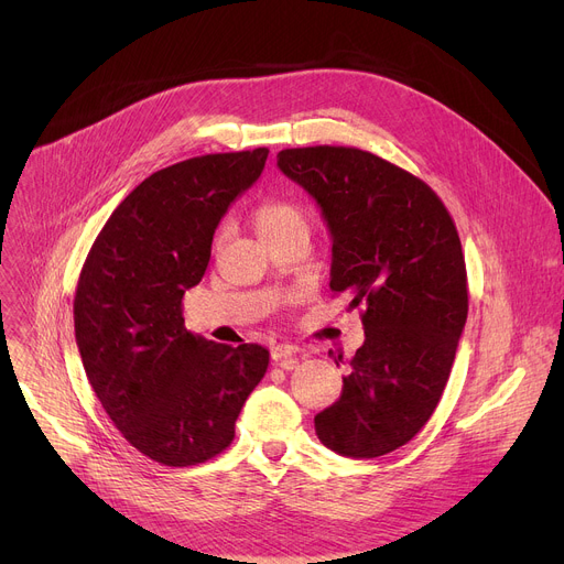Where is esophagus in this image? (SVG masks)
<instances>
[{"label":"esophagus","instance_id":"34e87169","mask_svg":"<svg viewBox=\"0 0 564 564\" xmlns=\"http://www.w3.org/2000/svg\"><path fill=\"white\" fill-rule=\"evenodd\" d=\"M296 348L294 346H288V344H281V346H274L272 348V359L279 364L281 361V366L283 368H290L292 364H296ZM285 360L286 364L283 365L282 361Z\"/></svg>","mask_w":564,"mask_h":564}]
</instances>
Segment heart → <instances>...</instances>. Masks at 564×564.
<instances>
[{
  "mask_svg": "<svg viewBox=\"0 0 564 564\" xmlns=\"http://www.w3.org/2000/svg\"><path fill=\"white\" fill-rule=\"evenodd\" d=\"M254 225L261 238L279 236L294 227H305V212L290 198H265L254 209Z\"/></svg>",
  "mask_w": 564,
  "mask_h": 564,
  "instance_id": "b5f03b06",
  "label": "heart"
}]
</instances>
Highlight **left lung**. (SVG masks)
I'll return each instance as SVG.
<instances>
[{
  "mask_svg": "<svg viewBox=\"0 0 564 564\" xmlns=\"http://www.w3.org/2000/svg\"><path fill=\"white\" fill-rule=\"evenodd\" d=\"M276 165L324 212L330 290L364 307L366 341L314 431L339 455H386L431 420L455 361L468 314L455 223L424 181L364 149H283Z\"/></svg>",
  "mask_w": 564,
  "mask_h": 564,
  "instance_id": "obj_1",
  "label": "left lung"
}]
</instances>
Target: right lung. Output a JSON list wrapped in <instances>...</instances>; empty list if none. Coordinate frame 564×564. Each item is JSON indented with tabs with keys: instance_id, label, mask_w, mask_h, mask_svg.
Listing matches in <instances>:
<instances>
[{
	"instance_id": "1",
	"label": "right lung",
	"mask_w": 564,
	"mask_h": 564,
	"mask_svg": "<svg viewBox=\"0 0 564 564\" xmlns=\"http://www.w3.org/2000/svg\"><path fill=\"white\" fill-rule=\"evenodd\" d=\"M268 153H207L151 174L113 209L79 272L73 321L89 383L122 437L165 466L223 453L270 364L263 346L207 341L183 318L223 214Z\"/></svg>"
}]
</instances>
